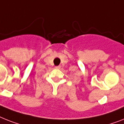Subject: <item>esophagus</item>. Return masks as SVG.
I'll return each instance as SVG.
<instances>
[{"mask_svg": "<svg viewBox=\"0 0 124 124\" xmlns=\"http://www.w3.org/2000/svg\"><path fill=\"white\" fill-rule=\"evenodd\" d=\"M60 67H61V66H55V68H56V69H60Z\"/></svg>", "mask_w": 124, "mask_h": 124, "instance_id": "1", "label": "esophagus"}]
</instances>
